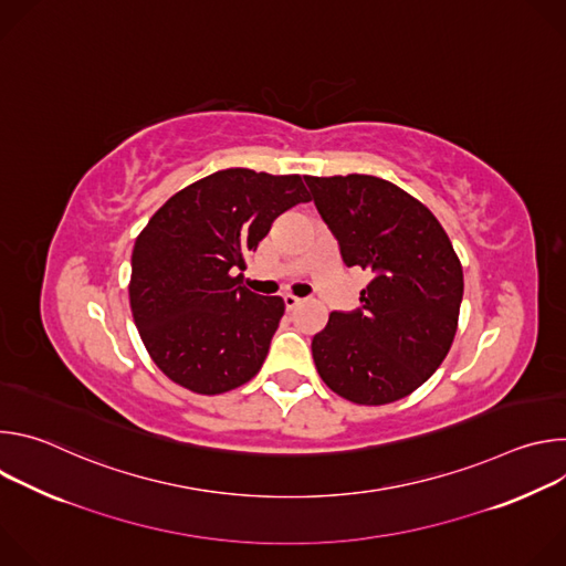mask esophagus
<instances>
[{
	"label": "esophagus",
	"mask_w": 566,
	"mask_h": 566,
	"mask_svg": "<svg viewBox=\"0 0 566 566\" xmlns=\"http://www.w3.org/2000/svg\"><path fill=\"white\" fill-rule=\"evenodd\" d=\"M302 304V300L300 297H295V295H284V306H286V311H293V308H297Z\"/></svg>",
	"instance_id": "obj_1"
}]
</instances>
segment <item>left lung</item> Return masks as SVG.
I'll list each match as a JSON object with an SVG mask.
<instances>
[{
    "instance_id": "obj_1",
    "label": "left lung",
    "mask_w": 566,
    "mask_h": 566,
    "mask_svg": "<svg viewBox=\"0 0 566 566\" xmlns=\"http://www.w3.org/2000/svg\"><path fill=\"white\" fill-rule=\"evenodd\" d=\"M347 266L371 273L360 308L334 311L311 340L319 378L358 406L421 387L448 356L463 269L437 217L398 186L369 177H304Z\"/></svg>"
}]
</instances>
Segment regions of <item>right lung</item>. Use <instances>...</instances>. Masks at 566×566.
Returning a JSON list of instances; mask_svg holds the SVG:
<instances>
[{"label":"right lung","mask_w":566,"mask_h":566,"mask_svg":"<svg viewBox=\"0 0 566 566\" xmlns=\"http://www.w3.org/2000/svg\"><path fill=\"white\" fill-rule=\"evenodd\" d=\"M306 201L300 175L230 168L151 214L132 253L129 306L147 354L170 380L212 396L262 369L284 300L253 293L234 273L273 221Z\"/></svg>","instance_id":"right-lung-1"}]
</instances>
